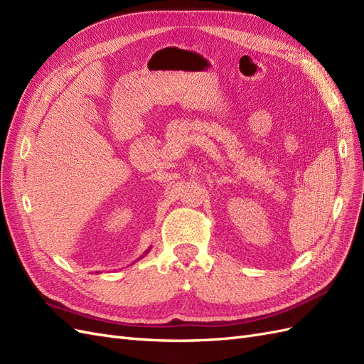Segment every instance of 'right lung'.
<instances>
[{"label": "right lung", "mask_w": 364, "mask_h": 364, "mask_svg": "<svg viewBox=\"0 0 364 364\" xmlns=\"http://www.w3.org/2000/svg\"><path fill=\"white\" fill-rule=\"evenodd\" d=\"M147 252H149V250H147ZM144 255H146V253H144ZM144 255H142V257H144Z\"/></svg>", "instance_id": "add662e5"}]
</instances>
